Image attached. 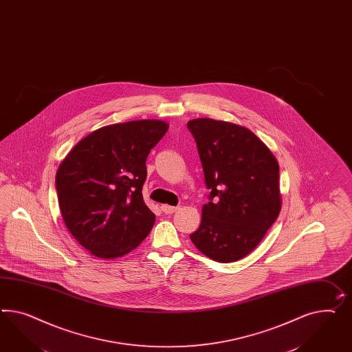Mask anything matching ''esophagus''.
<instances>
[{
  "mask_svg": "<svg viewBox=\"0 0 352 352\" xmlns=\"http://www.w3.org/2000/svg\"><path fill=\"white\" fill-rule=\"evenodd\" d=\"M161 208L162 211L164 212L166 214H171L173 212H176L179 210V207H172V206H168V204H163Z\"/></svg>",
  "mask_w": 352,
  "mask_h": 352,
  "instance_id": "obj_1",
  "label": "esophagus"
}]
</instances>
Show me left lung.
Instances as JSON below:
<instances>
[{
	"mask_svg": "<svg viewBox=\"0 0 352 352\" xmlns=\"http://www.w3.org/2000/svg\"><path fill=\"white\" fill-rule=\"evenodd\" d=\"M188 129L210 189L191 241L214 261H238L258 245L279 216V164L245 127L198 118L188 122Z\"/></svg>",
	"mask_w": 352,
	"mask_h": 352,
	"instance_id": "left-lung-1",
	"label": "left lung"
}]
</instances>
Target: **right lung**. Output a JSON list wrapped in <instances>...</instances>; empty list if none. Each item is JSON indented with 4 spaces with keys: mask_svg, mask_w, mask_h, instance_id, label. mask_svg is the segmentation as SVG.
<instances>
[{
    "mask_svg": "<svg viewBox=\"0 0 352 352\" xmlns=\"http://www.w3.org/2000/svg\"><path fill=\"white\" fill-rule=\"evenodd\" d=\"M168 130L142 120L101 127L61 162L56 192L67 229L100 258L127 254L144 241L155 214L142 199L146 158Z\"/></svg>",
    "mask_w": 352,
    "mask_h": 352,
    "instance_id": "right-lung-1",
    "label": "right lung"
}]
</instances>
